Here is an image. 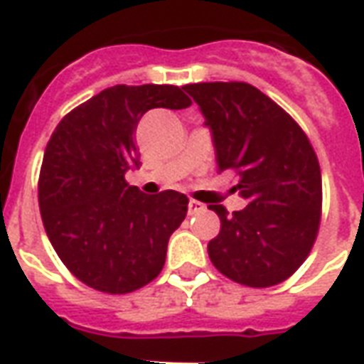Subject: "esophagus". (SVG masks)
Segmentation results:
<instances>
[{"label":"esophagus","instance_id":"1","mask_svg":"<svg viewBox=\"0 0 364 364\" xmlns=\"http://www.w3.org/2000/svg\"><path fill=\"white\" fill-rule=\"evenodd\" d=\"M203 210H206V206L203 205V203H198V200H189V214H191V216H193V214L203 213Z\"/></svg>","mask_w":364,"mask_h":364}]
</instances>
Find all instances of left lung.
Returning a JSON list of instances; mask_svg holds the SVG:
<instances>
[{"instance_id":"left-lung-1","label":"left lung","mask_w":364,"mask_h":364,"mask_svg":"<svg viewBox=\"0 0 364 364\" xmlns=\"http://www.w3.org/2000/svg\"><path fill=\"white\" fill-rule=\"evenodd\" d=\"M213 134L218 173L234 169V189L247 200L220 218L208 257L232 281L265 289L294 273L312 250L320 228L321 173L302 128L257 87L244 82L191 83Z\"/></svg>"}]
</instances>
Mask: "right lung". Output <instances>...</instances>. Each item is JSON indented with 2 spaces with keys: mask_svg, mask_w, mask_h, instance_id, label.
I'll return each instance as SVG.
<instances>
[{
  "mask_svg": "<svg viewBox=\"0 0 364 364\" xmlns=\"http://www.w3.org/2000/svg\"><path fill=\"white\" fill-rule=\"evenodd\" d=\"M189 105L177 85H114L52 132L38 179L44 230L62 263L91 289L127 294L164 269L189 198L177 191L146 195L124 175L140 166L132 134L144 112Z\"/></svg>",
  "mask_w": 364,
  "mask_h": 364,
  "instance_id": "add662e5",
  "label": "right lung"
}]
</instances>
